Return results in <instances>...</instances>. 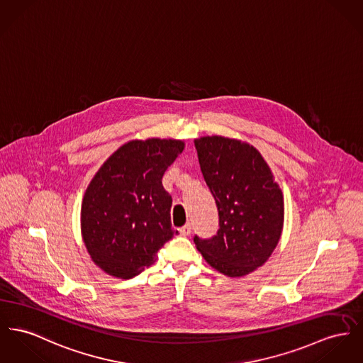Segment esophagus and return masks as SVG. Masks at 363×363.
<instances>
[{"label":"esophagus","mask_w":363,"mask_h":363,"mask_svg":"<svg viewBox=\"0 0 363 363\" xmlns=\"http://www.w3.org/2000/svg\"><path fill=\"white\" fill-rule=\"evenodd\" d=\"M191 230H193L191 224L187 223V224H184V225L180 228V234H182V235H190V234H191Z\"/></svg>","instance_id":"1"}]
</instances>
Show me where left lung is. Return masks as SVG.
<instances>
[{
	"mask_svg": "<svg viewBox=\"0 0 363 363\" xmlns=\"http://www.w3.org/2000/svg\"><path fill=\"white\" fill-rule=\"evenodd\" d=\"M201 172L216 201L218 234L194 237L208 264L227 277L262 267L277 247L284 227V195L253 145L223 136L194 142Z\"/></svg>",
	"mask_w": 363,
	"mask_h": 363,
	"instance_id": "8db88e82",
	"label": "left lung"
}]
</instances>
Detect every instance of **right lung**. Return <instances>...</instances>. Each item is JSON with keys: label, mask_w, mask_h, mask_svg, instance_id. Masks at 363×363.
Masks as SVG:
<instances>
[{"label": "right lung", "mask_w": 363, "mask_h": 363, "mask_svg": "<svg viewBox=\"0 0 363 363\" xmlns=\"http://www.w3.org/2000/svg\"><path fill=\"white\" fill-rule=\"evenodd\" d=\"M183 150L184 143L173 139L128 142L89 183L81 205L82 240L94 263L108 275H139L177 234L162 176Z\"/></svg>", "instance_id": "obj_1"}]
</instances>
